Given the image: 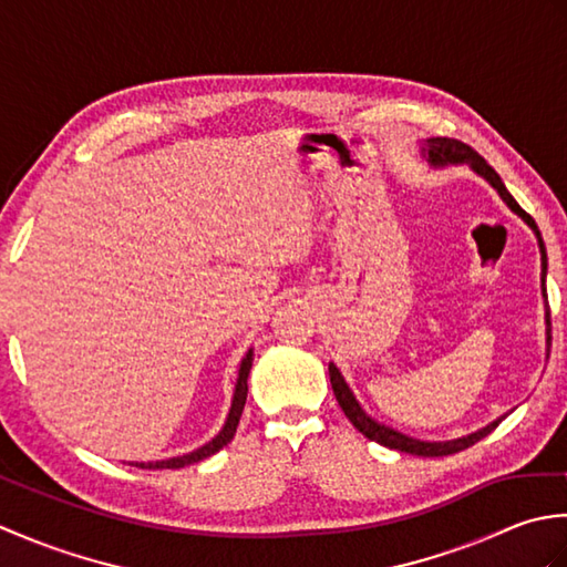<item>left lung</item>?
<instances>
[{"label":"left lung","instance_id":"1","mask_svg":"<svg viewBox=\"0 0 567 567\" xmlns=\"http://www.w3.org/2000/svg\"><path fill=\"white\" fill-rule=\"evenodd\" d=\"M429 161L433 165H449V163H467L470 167H473L475 173L483 175L487 183L495 187L499 192V197L509 204V209L516 212L522 216V219L534 228L536 236H538V246H540V262H544V297H546V268H548V260H546V246H544V238H540V231L536 221L528 216L519 204H516V199L509 195L507 187H504L502 177L495 173V167H492L483 155H480L477 151H473L467 146V143L457 141V138H429ZM548 307V305H546ZM546 323H548V346H550V309L546 311ZM329 378H331V388H333V394L336 400H339L343 414L348 416V421L363 433L365 439L375 441L380 445H388V449H394V451H402V453H412V455H421V457H439V455H453V453H461L465 449H470V445H475L480 439H485L487 433L495 431L499 426V421H492L489 426H485L483 431L477 433H470V436H463V439H455V441H443V443H429V441H416L412 436H404V433L394 431L390 426H382L378 424L375 419H370L363 409H360V404L355 402L353 392L348 390L346 380L341 378V372L336 365H329Z\"/></svg>","mask_w":567,"mask_h":567}]
</instances>
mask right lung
Here are the masks:
<instances>
[{"mask_svg": "<svg viewBox=\"0 0 567 567\" xmlns=\"http://www.w3.org/2000/svg\"><path fill=\"white\" fill-rule=\"evenodd\" d=\"M250 363H252V351H248V355L244 358V363H240L238 370V384H236V392H234V404H231V412H228V419L224 429L219 431V436L212 439L207 445H202V449L192 451L187 455H177L171 457V461H155V463H136V467H148V470H165V467H185L192 463H199L204 457L214 455L216 451H221L224 445L234 439L236 426H238V419L244 414V406H246V394H248V372H250Z\"/></svg>", "mask_w": 567, "mask_h": 567, "instance_id": "right-lung-1", "label": "right lung"}]
</instances>
